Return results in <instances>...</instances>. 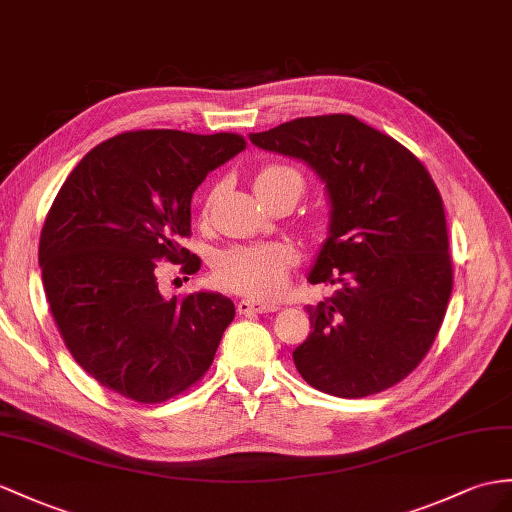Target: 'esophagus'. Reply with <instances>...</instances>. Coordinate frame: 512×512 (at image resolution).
<instances>
[{
  "instance_id": "esophagus-1",
  "label": "esophagus",
  "mask_w": 512,
  "mask_h": 512,
  "mask_svg": "<svg viewBox=\"0 0 512 512\" xmlns=\"http://www.w3.org/2000/svg\"><path fill=\"white\" fill-rule=\"evenodd\" d=\"M280 306L278 304H260V302H252V299H241L239 304H236V310H239L241 315H254V313H276Z\"/></svg>"
}]
</instances>
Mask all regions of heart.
Instances as JSON below:
<instances>
[{
    "label": "heart",
    "instance_id": "b5f03b06",
    "mask_svg": "<svg viewBox=\"0 0 512 512\" xmlns=\"http://www.w3.org/2000/svg\"><path fill=\"white\" fill-rule=\"evenodd\" d=\"M254 189L263 202L282 193H291L297 202L304 193V178L293 167L265 165L254 176ZM293 263L295 254L286 245H241L221 254L217 278L236 293L271 299L284 289Z\"/></svg>",
    "mask_w": 512,
    "mask_h": 512
}]
</instances>
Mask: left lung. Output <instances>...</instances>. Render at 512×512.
<instances>
[{
	"mask_svg": "<svg viewBox=\"0 0 512 512\" xmlns=\"http://www.w3.org/2000/svg\"><path fill=\"white\" fill-rule=\"evenodd\" d=\"M249 141L302 160L330 204L308 282L336 291L306 306L313 332L295 347L297 371L347 400L404 380L428 354L452 293L443 199L430 173L352 115L302 117Z\"/></svg>",
	"mask_w": 512,
	"mask_h": 512,
	"instance_id": "8db88e82",
	"label": "left lung"
}]
</instances>
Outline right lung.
Here are the masks:
<instances>
[{"mask_svg": "<svg viewBox=\"0 0 512 512\" xmlns=\"http://www.w3.org/2000/svg\"><path fill=\"white\" fill-rule=\"evenodd\" d=\"M243 149V136L226 132L117 134L58 191L39 245L45 295L71 356L110 391L165 402L213 365L234 304L215 291L165 297L154 260L199 269L180 245L193 193Z\"/></svg>", "mask_w": 512, "mask_h": 512, "instance_id": "add662e5", "label": "right lung"}]
</instances>
